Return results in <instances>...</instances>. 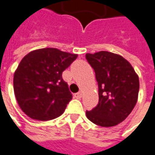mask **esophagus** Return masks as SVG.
Wrapping results in <instances>:
<instances>
[{
  "instance_id": "obj_1",
  "label": "esophagus",
  "mask_w": 155,
  "mask_h": 155,
  "mask_svg": "<svg viewBox=\"0 0 155 155\" xmlns=\"http://www.w3.org/2000/svg\"><path fill=\"white\" fill-rule=\"evenodd\" d=\"M74 97L76 98V99H81V98L82 97V93L81 92H78L76 94H74Z\"/></svg>"
}]
</instances>
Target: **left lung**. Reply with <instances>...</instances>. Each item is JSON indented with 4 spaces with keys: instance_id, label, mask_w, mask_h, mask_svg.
<instances>
[{
    "instance_id": "1",
    "label": "left lung",
    "mask_w": 155,
    "mask_h": 155,
    "mask_svg": "<svg viewBox=\"0 0 155 155\" xmlns=\"http://www.w3.org/2000/svg\"><path fill=\"white\" fill-rule=\"evenodd\" d=\"M86 59L95 72L99 87V103L86 115L101 127L116 126L130 114L137 102L138 75L126 59L111 52L87 54Z\"/></svg>"
}]
</instances>
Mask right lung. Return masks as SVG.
<instances>
[{
  "label": "right lung",
  "instance_id": "right-lung-1",
  "mask_svg": "<svg viewBox=\"0 0 155 155\" xmlns=\"http://www.w3.org/2000/svg\"><path fill=\"white\" fill-rule=\"evenodd\" d=\"M77 56L52 48L24 56L14 74V91L21 109L28 117L49 120L63 114L72 94L62 72Z\"/></svg>",
  "mask_w": 155,
  "mask_h": 155
}]
</instances>
